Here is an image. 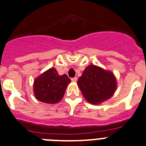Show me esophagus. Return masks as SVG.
<instances>
[{
    "label": "esophagus",
    "instance_id": "34e87169",
    "mask_svg": "<svg viewBox=\"0 0 146 146\" xmlns=\"http://www.w3.org/2000/svg\"><path fill=\"white\" fill-rule=\"evenodd\" d=\"M77 77H76V76H75V77H73V78H72V79H71V80H72V81H73V82H76V81H77Z\"/></svg>",
    "mask_w": 146,
    "mask_h": 146
}]
</instances>
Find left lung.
I'll return each instance as SVG.
<instances>
[{
    "mask_svg": "<svg viewBox=\"0 0 146 146\" xmlns=\"http://www.w3.org/2000/svg\"><path fill=\"white\" fill-rule=\"evenodd\" d=\"M77 83L85 98L92 104H99L110 98L117 88L113 73L95 65L85 69Z\"/></svg>",
    "mask_w": 146,
    "mask_h": 146,
    "instance_id": "left-lung-1",
    "label": "left lung"
}]
</instances>
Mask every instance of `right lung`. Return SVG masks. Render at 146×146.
<instances>
[{"mask_svg":"<svg viewBox=\"0 0 146 146\" xmlns=\"http://www.w3.org/2000/svg\"><path fill=\"white\" fill-rule=\"evenodd\" d=\"M70 82L66 74L60 76L54 68L49 69L34 82L35 98L44 103H57L62 99Z\"/></svg>","mask_w":146,"mask_h":146,"instance_id":"obj_1","label":"right lung"}]
</instances>
